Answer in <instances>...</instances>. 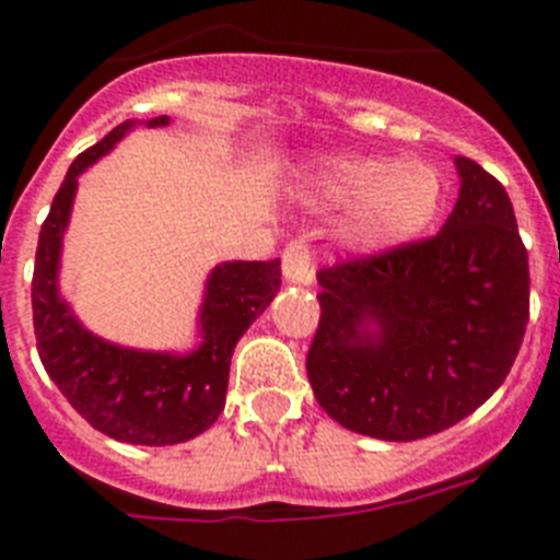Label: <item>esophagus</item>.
<instances>
[{
    "mask_svg": "<svg viewBox=\"0 0 560 560\" xmlns=\"http://www.w3.org/2000/svg\"><path fill=\"white\" fill-rule=\"evenodd\" d=\"M283 277L289 283L307 285L314 280V258L305 241H291L283 249Z\"/></svg>",
    "mask_w": 560,
    "mask_h": 560,
    "instance_id": "34e87169",
    "label": "esophagus"
}]
</instances>
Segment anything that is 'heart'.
Here are the masks:
<instances>
[{
    "instance_id": "obj_1",
    "label": "heart",
    "mask_w": 560,
    "mask_h": 560,
    "mask_svg": "<svg viewBox=\"0 0 560 560\" xmlns=\"http://www.w3.org/2000/svg\"><path fill=\"white\" fill-rule=\"evenodd\" d=\"M302 188L319 205H347L341 238L358 253H381L422 233L439 213V172L419 161L377 155L316 158Z\"/></svg>"
}]
</instances>
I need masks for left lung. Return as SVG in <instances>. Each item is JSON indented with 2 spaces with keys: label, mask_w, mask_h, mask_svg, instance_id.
Segmentation results:
<instances>
[{
  "label": "left lung",
  "mask_w": 560,
  "mask_h": 560,
  "mask_svg": "<svg viewBox=\"0 0 560 560\" xmlns=\"http://www.w3.org/2000/svg\"><path fill=\"white\" fill-rule=\"evenodd\" d=\"M460 194L435 235L319 269L307 381L327 417L383 441L453 428L516 361L530 269L497 177L455 158Z\"/></svg>",
  "instance_id": "obj_1"
}]
</instances>
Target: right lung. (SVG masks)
<instances>
[{"label":"right lung","mask_w":560,"mask_h":560,"mask_svg":"<svg viewBox=\"0 0 560 560\" xmlns=\"http://www.w3.org/2000/svg\"><path fill=\"white\" fill-rule=\"evenodd\" d=\"M132 125L113 127L77 155L55 194L35 249L33 325L46 374L91 428L127 444L166 447L205 433L224 410L230 358L246 327L280 291V260H233L210 271L199 311L202 343L188 355L116 347L85 330L60 300V244L77 177L107 155ZM166 125L168 116L147 121V127Z\"/></svg>","instance_id":"obj_1"}]
</instances>
